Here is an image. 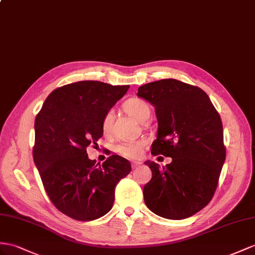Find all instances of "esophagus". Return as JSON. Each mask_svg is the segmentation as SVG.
<instances>
[{
	"label": "esophagus",
	"instance_id": "34e87169",
	"mask_svg": "<svg viewBox=\"0 0 255 255\" xmlns=\"http://www.w3.org/2000/svg\"><path fill=\"white\" fill-rule=\"evenodd\" d=\"M140 165H141V162H139V161H133L132 164H131V167H132V169H135V168L140 167Z\"/></svg>",
	"mask_w": 255,
	"mask_h": 255
}]
</instances>
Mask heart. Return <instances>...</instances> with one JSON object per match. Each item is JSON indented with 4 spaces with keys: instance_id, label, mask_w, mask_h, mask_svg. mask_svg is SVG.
<instances>
[{
    "instance_id": "b5f03b06",
    "label": "heart",
    "mask_w": 255,
    "mask_h": 255,
    "mask_svg": "<svg viewBox=\"0 0 255 255\" xmlns=\"http://www.w3.org/2000/svg\"><path fill=\"white\" fill-rule=\"evenodd\" d=\"M124 110L126 112L132 116L134 120H136L140 123H145L148 121L149 116H151V108L144 100L140 99V98H131V99L127 100L123 106ZM113 111H109L103 116L102 120V131L104 133H109L111 130V126H112L113 122ZM146 145L145 140H136V141H127L123 142L121 144L117 145V152L121 155L125 156L128 158H139L143 153Z\"/></svg>"
}]
</instances>
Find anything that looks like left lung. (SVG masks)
Masks as SVG:
<instances>
[{
    "mask_svg": "<svg viewBox=\"0 0 255 255\" xmlns=\"http://www.w3.org/2000/svg\"><path fill=\"white\" fill-rule=\"evenodd\" d=\"M136 96L152 104L157 117L151 153L172 158L162 168L145 161L152 170L143 187L145 205L161 218H190L217 190L226 157L221 117L204 90L173 78L142 85Z\"/></svg>",
    "mask_w": 255,
    "mask_h": 255,
    "instance_id": "8db88e82",
    "label": "left lung"
}]
</instances>
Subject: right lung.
<instances>
[{
    "instance_id": "right-lung-1",
    "label": "right lung",
    "mask_w": 255,
    "mask_h": 255,
    "mask_svg": "<svg viewBox=\"0 0 255 255\" xmlns=\"http://www.w3.org/2000/svg\"><path fill=\"white\" fill-rule=\"evenodd\" d=\"M129 85L82 81L55 89L34 123V164L45 191L58 210L77 221H93L113 207L115 187L131 171L124 157L112 155L96 165L86 148L102 134L103 116Z\"/></svg>"
}]
</instances>
